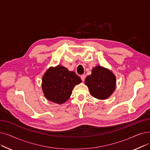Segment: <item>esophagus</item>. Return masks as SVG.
Here are the masks:
<instances>
[{
  "label": "esophagus",
  "instance_id": "esophagus-1",
  "mask_svg": "<svg viewBox=\"0 0 150 150\" xmlns=\"http://www.w3.org/2000/svg\"><path fill=\"white\" fill-rule=\"evenodd\" d=\"M85 78H86V75H81V80H82L83 81H84Z\"/></svg>",
  "mask_w": 150,
  "mask_h": 150
}]
</instances>
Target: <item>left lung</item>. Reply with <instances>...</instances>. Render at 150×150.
I'll return each mask as SVG.
<instances>
[{
    "label": "left lung",
    "instance_id": "1",
    "mask_svg": "<svg viewBox=\"0 0 150 150\" xmlns=\"http://www.w3.org/2000/svg\"><path fill=\"white\" fill-rule=\"evenodd\" d=\"M85 84L91 96L99 100H106L114 92L116 78L108 69L100 66L93 68L92 74L86 77Z\"/></svg>",
    "mask_w": 150,
    "mask_h": 150
}]
</instances>
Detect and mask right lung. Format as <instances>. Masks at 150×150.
<instances>
[{"mask_svg": "<svg viewBox=\"0 0 150 150\" xmlns=\"http://www.w3.org/2000/svg\"><path fill=\"white\" fill-rule=\"evenodd\" d=\"M81 82V78L74 72L58 65L50 67L44 74L42 89L47 100L60 105L69 100L75 86Z\"/></svg>", "mask_w": 150, "mask_h": 150, "instance_id": "1", "label": "right lung"}]
</instances>
